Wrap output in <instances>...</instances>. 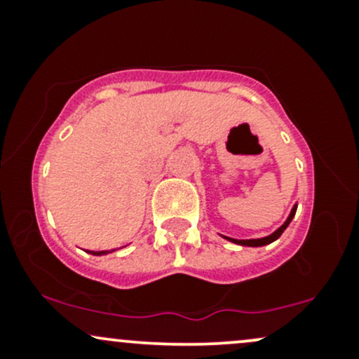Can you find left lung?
I'll list each match as a JSON object with an SVG mask.
<instances>
[{
    "label": "left lung",
    "mask_w": 359,
    "mask_h": 359,
    "mask_svg": "<svg viewBox=\"0 0 359 359\" xmlns=\"http://www.w3.org/2000/svg\"><path fill=\"white\" fill-rule=\"evenodd\" d=\"M295 211H297V205H294V209H292V212H290V216H288V219H287L285 222H283L282 226H280V228L277 229V231L271 233L270 236L259 238V240H233V238H226V240H229V241L236 243V245H243V246H265V245H269V243L275 241V240H278L280 234H282L283 231H285L287 226L290 224V221H292V219H294Z\"/></svg>",
    "instance_id": "8db88e82"
}]
</instances>
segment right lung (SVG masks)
<instances>
[{
	"label": "right lung",
	"instance_id": "obj_1",
	"mask_svg": "<svg viewBox=\"0 0 359 359\" xmlns=\"http://www.w3.org/2000/svg\"><path fill=\"white\" fill-rule=\"evenodd\" d=\"M88 253L97 255V257H100V255H106V253H108V251H88Z\"/></svg>",
	"mask_w": 359,
	"mask_h": 359
}]
</instances>
